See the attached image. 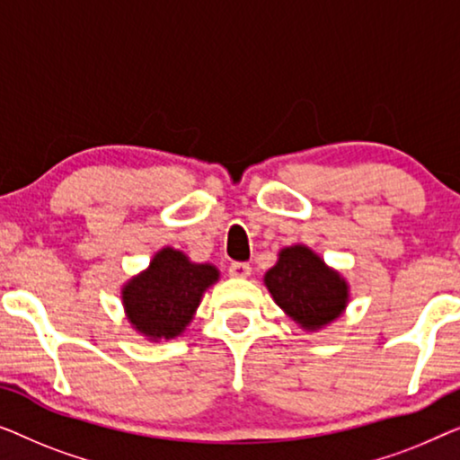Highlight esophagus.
<instances>
[{
  "label": "esophagus",
  "instance_id": "esophagus-1",
  "mask_svg": "<svg viewBox=\"0 0 460 460\" xmlns=\"http://www.w3.org/2000/svg\"><path fill=\"white\" fill-rule=\"evenodd\" d=\"M228 272H230V276H234V279H247V276L251 274V266L244 261H234V263H230Z\"/></svg>",
  "mask_w": 460,
  "mask_h": 460
}]
</instances>
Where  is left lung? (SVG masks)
Masks as SVG:
<instances>
[{
    "instance_id": "1",
    "label": "left lung",
    "mask_w": 460,
    "mask_h": 460,
    "mask_svg": "<svg viewBox=\"0 0 460 460\" xmlns=\"http://www.w3.org/2000/svg\"><path fill=\"white\" fill-rule=\"evenodd\" d=\"M263 285L274 304L310 332L335 323L349 304L348 280L305 244L280 249L279 260L263 274Z\"/></svg>"
}]
</instances>
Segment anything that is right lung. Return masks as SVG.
I'll list each match as a JSON object with an SVG mask.
<instances>
[{
	"label": "right lung",
	"instance_id": "1",
	"mask_svg": "<svg viewBox=\"0 0 460 460\" xmlns=\"http://www.w3.org/2000/svg\"><path fill=\"white\" fill-rule=\"evenodd\" d=\"M217 280L219 270L213 263H197L184 251L163 247L146 270L123 285L125 318L148 341H169L186 331L205 291Z\"/></svg>",
	"mask_w": 460,
	"mask_h": 460
}]
</instances>
